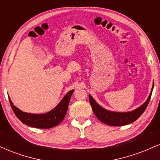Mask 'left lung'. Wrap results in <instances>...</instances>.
Masks as SVG:
<instances>
[{"label":"left lung","mask_w":160,"mask_h":160,"mask_svg":"<svg viewBox=\"0 0 160 160\" xmlns=\"http://www.w3.org/2000/svg\"><path fill=\"white\" fill-rule=\"evenodd\" d=\"M153 89V86H152V89L149 95V97L147 99L146 102L142 105H141L140 107L138 108L137 109L134 110L132 111L114 112L108 111V110L102 108V106L99 105L90 95H89V102H90L92 108V111L94 112L95 115L102 122L113 126H124V125L132 123L134 121L138 120L141 117V114L144 113V111H145L147 107H148V103L150 102Z\"/></svg>","instance_id":"left-lung-1"}]
</instances>
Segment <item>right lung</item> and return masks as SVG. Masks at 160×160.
I'll list each match as a JSON object with an SVG mask.
<instances>
[{
    "mask_svg": "<svg viewBox=\"0 0 160 160\" xmlns=\"http://www.w3.org/2000/svg\"><path fill=\"white\" fill-rule=\"evenodd\" d=\"M73 92H74V89L69 91L54 109L47 113H42V114L25 113L13 105V103L10 97H9V101H10L11 108L14 113L24 124L34 128H49L58 125L64 120L67 113L68 108L70 99Z\"/></svg>",
    "mask_w": 160,
    "mask_h": 160,
    "instance_id": "right-lung-1",
    "label": "right lung"
}]
</instances>
